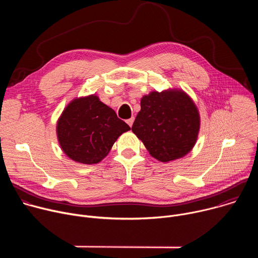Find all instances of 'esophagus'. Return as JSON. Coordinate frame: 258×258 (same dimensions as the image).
<instances>
[{
	"label": "esophagus",
	"instance_id": "esophagus-1",
	"mask_svg": "<svg viewBox=\"0 0 258 258\" xmlns=\"http://www.w3.org/2000/svg\"><path fill=\"white\" fill-rule=\"evenodd\" d=\"M134 120H135V117H131L130 119H127V120H126V122H127V124H128L130 126H132V125H133V123H134Z\"/></svg>",
	"mask_w": 258,
	"mask_h": 258
}]
</instances>
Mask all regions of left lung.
I'll list each match as a JSON object with an SVG mask.
<instances>
[{"label": "left lung", "mask_w": 258, "mask_h": 258, "mask_svg": "<svg viewBox=\"0 0 258 258\" xmlns=\"http://www.w3.org/2000/svg\"><path fill=\"white\" fill-rule=\"evenodd\" d=\"M199 130L196 104L178 89L154 91L144 96L132 126L149 154L161 162L186 156L197 142Z\"/></svg>", "instance_id": "1"}]
</instances>
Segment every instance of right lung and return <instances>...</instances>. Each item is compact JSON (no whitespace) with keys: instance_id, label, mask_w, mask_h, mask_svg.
<instances>
[{"instance_id":"add662e5","label":"right lung","mask_w":258,"mask_h":258,"mask_svg":"<svg viewBox=\"0 0 258 258\" xmlns=\"http://www.w3.org/2000/svg\"><path fill=\"white\" fill-rule=\"evenodd\" d=\"M131 127L96 95L73 99L60 115L56 132L62 151L71 160L96 164Z\"/></svg>"}]
</instances>
